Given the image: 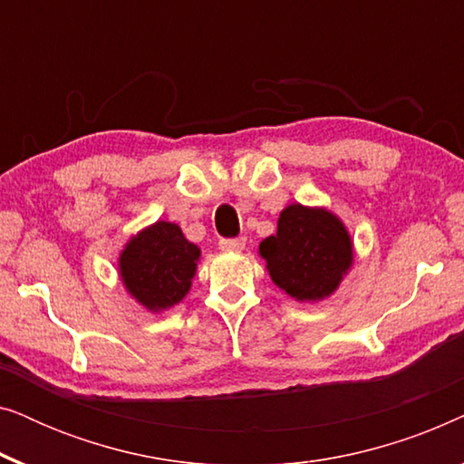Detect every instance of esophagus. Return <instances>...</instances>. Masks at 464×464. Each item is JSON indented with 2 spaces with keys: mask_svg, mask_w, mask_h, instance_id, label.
I'll list each match as a JSON object with an SVG mask.
<instances>
[{
  "mask_svg": "<svg viewBox=\"0 0 464 464\" xmlns=\"http://www.w3.org/2000/svg\"><path fill=\"white\" fill-rule=\"evenodd\" d=\"M245 243L246 240L240 237V238H224L219 240V249L226 251V253H238L245 249Z\"/></svg>",
  "mask_w": 464,
  "mask_h": 464,
  "instance_id": "1",
  "label": "esophagus"
}]
</instances>
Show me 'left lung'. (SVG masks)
I'll use <instances>...</instances> for the list:
<instances>
[{
	"label": "left lung",
	"instance_id": "8db88e82",
	"mask_svg": "<svg viewBox=\"0 0 464 464\" xmlns=\"http://www.w3.org/2000/svg\"><path fill=\"white\" fill-rule=\"evenodd\" d=\"M272 283L297 302H321L353 268V238L325 207H285L275 237L259 243Z\"/></svg>",
	"mask_w": 464,
	"mask_h": 464
}]
</instances>
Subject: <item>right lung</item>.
I'll list each match as a JSON object with an SVG mask.
<instances>
[{
    "label": "right lung",
    "mask_w": 464,
    "mask_h": 464,
    "mask_svg": "<svg viewBox=\"0 0 464 464\" xmlns=\"http://www.w3.org/2000/svg\"><path fill=\"white\" fill-rule=\"evenodd\" d=\"M200 249L170 221H156L130 237L118 257L124 289L150 313L179 304L192 287Z\"/></svg>",
    "instance_id": "right-lung-1"
}]
</instances>
